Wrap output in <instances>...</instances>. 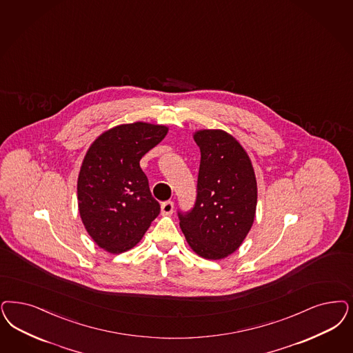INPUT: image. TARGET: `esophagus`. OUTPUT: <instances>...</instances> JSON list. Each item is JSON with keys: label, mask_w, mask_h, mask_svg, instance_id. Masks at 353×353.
<instances>
[{"label": "esophagus", "mask_w": 353, "mask_h": 353, "mask_svg": "<svg viewBox=\"0 0 353 353\" xmlns=\"http://www.w3.org/2000/svg\"><path fill=\"white\" fill-rule=\"evenodd\" d=\"M173 202L172 201H167L164 203H161V214L163 215H170L173 212Z\"/></svg>", "instance_id": "obj_1"}]
</instances>
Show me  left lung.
<instances>
[{
    "label": "left lung",
    "instance_id": "8db88e82",
    "mask_svg": "<svg viewBox=\"0 0 353 353\" xmlns=\"http://www.w3.org/2000/svg\"><path fill=\"white\" fill-rule=\"evenodd\" d=\"M193 137L201 150L196 199L192 211L179 212L180 227L194 253L216 261L234 253L253 225L256 173L231 134L203 129Z\"/></svg>",
    "mask_w": 353,
    "mask_h": 353
}]
</instances>
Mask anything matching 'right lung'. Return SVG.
Listing matches in <instances>:
<instances>
[{
	"instance_id": "right-lung-1",
	"label": "right lung",
	"mask_w": 353,
	"mask_h": 353,
	"mask_svg": "<svg viewBox=\"0 0 353 353\" xmlns=\"http://www.w3.org/2000/svg\"><path fill=\"white\" fill-rule=\"evenodd\" d=\"M167 133L164 125L123 123L100 134L85 152L77 183L81 219L112 254L134 248L160 212L139 161Z\"/></svg>"
}]
</instances>
